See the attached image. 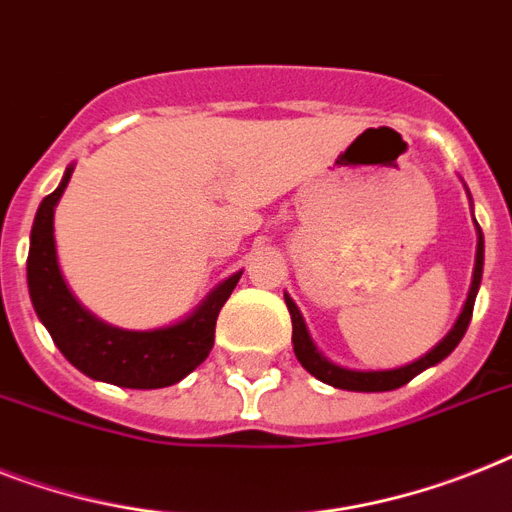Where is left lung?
I'll list each match as a JSON object with an SVG mask.
<instances>
[{"mask_svg": "<svg viewBox=\"0 0 512 512\" xmlns=\"http://www.w3.org/2000/svg\"><path fill=\"white\" fill-rule=\"evenodd\" d=\"M481 270H484V236H481L479 228V249H476V268H473L471 292H468V302H465L458 323H455V328L444 336L442 342L436 344L429 355H423L421 360H415V363L405 365V368H394V371H350V368H339V365L328 363L326 357L315 350V344L310 339V334H307V326L302 321V313L297 310V305L286 297V307L292 313L294 355H297V360L302 363V368L307 373H313L318 381H323L328 386H336V389H347V392H392V389H400V386H405L407 381H413L426 368L442 363L444 357L458 347L463 334L468 331V323H471L473 302H476V292H479L481 284Z\"/></svg>", "mask_w": 512, "mask_h": 512, "instance_id": "left-lung-1", "label": "left lung"}]
</instances>
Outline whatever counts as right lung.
<instances>
[{
	"label": "right lung",
	"mask_w": 512,
	"mask_h": 512,
	"mask_svg": "<svg viewBox=\"0 0 512 512\" xmlns=\"http://www.w3.org/2000/svg\"><path fill=\"white\" fill-rule=\"evenodd\" d=\"M73 168L62 184L41 199L33 218L28 249V292L39 321L52 334L60 352L89 378L126 389H162L181 381L197 368L215 342L220 307L234 292L242 273H234L215 289L186 321L155 331H123L97 321L65 286L54 252V205L68 186Z\"/></svg>",
	"instance_id": "right-lung-1"
}]
</instances>
